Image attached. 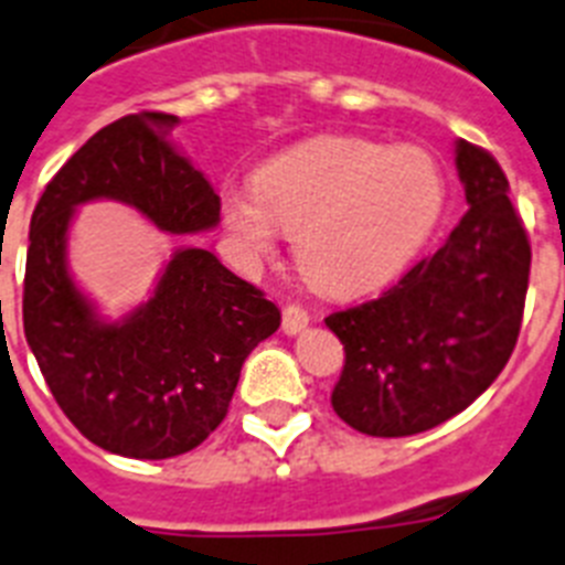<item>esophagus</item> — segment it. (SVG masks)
Returning a JSON list of instances; mask_svg holds the SVG:
<instances>
[{"instance_id":"34e87169","label":"esophagus","mask_w":565,"mask_h":565,"mask_svg":"<svg viewBox=\"0 0 565 565\" xmlns=\"http://www.w3.org/2000/svg\"><path fill=\"white\" fill-rule=\"evenodd\" d=\"M307 323H310V316H307L303 307H298V303H287V307H284V332H287V335L303 332L307 330Z\"/></svg>"}]
</instances>
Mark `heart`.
Listing matches in <instances>:
<instances>
[{
    "mask_svg": "<svg viewBox=\"0 0 565 565\" xmlns=\"http://www.w3.org/2000/svg\"><path fill=\"white\" fill-rule=\"evenodd\" d=\"M444 199L438 164L420 147L323 136L264 161L253 193L227 190L222 218L247 258L276 247L278 227L292 235L312 287L358 296L398 276L438 224Z\"/></svg>",
    "mask_w": 565,
    "mask_h": 565,
    "instance_id": "heart-1",
    "label": "heart"
}]
</instances>
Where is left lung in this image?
<instances>
[{"mask_svg": "<svg viewBox=\"0 0 565 565\" xmlns=\"http://www.w3.org/2000/svg\"><path fill=\"white\" fill-rule=\"evenodd\" d=\"M466 215L395 287L327 327L343 343L332 409L372 438L444 424L492 386L518 343L532 247L492 153L460 139Z\"/></svg>", "mask_w": 565, "mask_h": 565, "instance_id": "left-lung-1", "label": "left lung"}]
</instances>
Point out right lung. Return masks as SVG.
<instances>
[{
	"instance_id": "obj_1",
	"label": "right lung",
	"mask_w": 565,
	"mask_h": 565,
	"mask_svg": "<svg viewBox=\"0 0 565 565\" xmlns=\"http://www.w3.org/2000/svg\"><path fill=\"white\" fill-rule=\"evenodd\" d=\"M170 113L102 127L47 181L31 218L22 318L53 398L90 444L139 460L175 458L227 415L244 358L281 323L258 287L210 249L181 247L150 301L102 321L67 273L73 210L113 199L164 233L213 230L222 199L167 136Z\"/></svg>"
}]
</instances>
